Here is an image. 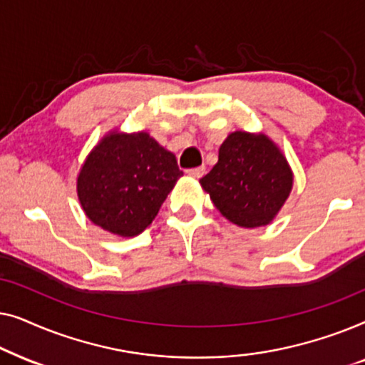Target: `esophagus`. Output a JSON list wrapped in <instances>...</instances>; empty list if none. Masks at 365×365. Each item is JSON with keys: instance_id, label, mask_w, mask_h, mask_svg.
Here are the masks:
<instances>
[{"instance_id": "1", "label": "esophagus", "mask_w": 365, "mask_h": 365, "mask_svg": "<svg viewBox=\"0 0 365 365\" xmlns=\"http://www.w3.org/2000/svg\"><path fill=\"white\" fill-rule=\"evenodd\" d=\"M186 173H187L191 178L199 179V178L204 176V173H206V168H204V166H201V168H192V169H187Z\"/></svg>"}]
</instances>
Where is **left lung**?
Listing matches in <instances>:
<instances>
[{"label":"left lung","instance_id":"obj_1","mask_svg":"<svg viewBox=\"0 0 365 365\" xmlns=\"http://www.w3.org/2000/svg\"><path fill=\"white\" fill-rule=\"evenodd\" d=\"M199 182L224 217L241 227H259L271 222L287 199L292 173L271 139L236 131Z\"/></svg>","mask_w":365,"mask_h":365}]
</instances>
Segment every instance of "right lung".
<instances>
[{"instance_id":"add662e5","label":"right lung","mask_w":365,"mask_h":365,"mask_svg":"<svg viewBox=\"0 0 365 365\" xmlns=\"http://www.w3.org/2000/svg\"><path fill=\"white\" fill-rule=\"evenodd\" d=\"M182 171L174 154L139 134L104 138L78 178V196L96 226L123 237L143 232Z\"/></svg>"}]
</instances>
